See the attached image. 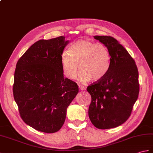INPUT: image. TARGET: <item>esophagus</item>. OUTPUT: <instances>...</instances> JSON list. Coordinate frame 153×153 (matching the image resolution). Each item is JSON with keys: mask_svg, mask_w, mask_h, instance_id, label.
Instances as JSON below:
<instances>
[{"mask_svg": "<svg viewBox=\"0 0 153 153\" xmlns=\"http://www.w3.org/2000/svg\"><path fill=\"white\" fill-rule=\"evenodd\" d=\"M79 87L80 88V90H81V91H83L85 89V87L82 85H79Z\"/></svg>", "mask_w": 153, "mask_h": 153, "instance_id": "34e87169", "label": "esophagus"}]
</instances>
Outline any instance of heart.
<instances>
[{
  "instance_id": "heart-1",
  "label": "heart",
  "mask_w": 153,
  "mask_h": 153,
  "mask_svg": "<svg viewBox=\"0 0 153 153\" xmlns=\"http://www.w3.org/2000/svg\"><path fill=\"white\" fill-rule=\"evenodd\" d=\"M60 62L63 73L68 79H75L79 68L81 81H98L109 72L111 55L104 44L80 40L70 46L68 53H62Z\"/></svg>"
}]
</instances>
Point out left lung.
<instances>
[{
    "mask_svg": "<svg viewBox=\"0 0 153 153\" xmlns=\"http://www.w3.org/2000/svg\"><path fill=\"white\" fill-rule=\"evenodd\" d=\"M94 38L108 48L111 66L104 78L87 88L91 96L88 116L97 128H112L126 121L132 113L140 92L139 74L134 59L115 38Z\"/></svg>",
    "mask_w": 153,
    "mask_h": 153,
    "instance_id": "left-lung-1",
    "label": "left lung"
}]
</instances>
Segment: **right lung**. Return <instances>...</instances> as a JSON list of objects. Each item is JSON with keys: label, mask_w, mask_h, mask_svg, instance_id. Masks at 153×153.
Returning <instances> with one entry per match:
<instances>
[{"label": "right lung", "mask_w": 153, "mask_h": 153, "mask_svg": "<svg viewBox=\"0 0 153 153\" xmlns=\"http://www.w3.org/2000/svg\"><path fill=\"white\" fill-rule=\"evenodd\" d=\"M68 44L63 36L38 40L17 62L13 94L20 117L42 132L61 128L66 109L79 91L76 82L63 76L60 56Z\"/></svg>", "instance_id": "add662e5"}]
</instances>
